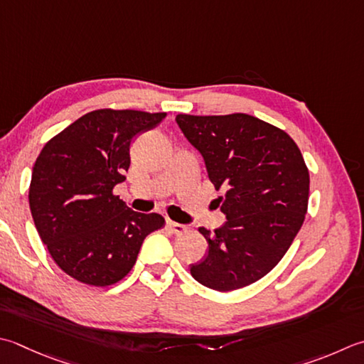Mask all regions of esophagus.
I'll return each instance as SVG.
<instances>
[{"label": "esophagus", "mask_w": 364, "mask_h": 364, "mask_svg": "<svg viewBox=\"0 0 364 364\" xmlns=\"http://www.w3.org/2000/svg\"><path fill=\"white\" fill-rule=\"evenodd\" d=\"M167 227L170 230H172L175 235H181L186 232L188 227L183 225V224H178V223H173V220H167Z\"/></svg>", "instance_id": "esophagus-1"}]
</instances>
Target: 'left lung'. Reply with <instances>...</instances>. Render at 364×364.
<instances>
[{
	"label": "left lung",
	"mask_w": 364,
	"mask_h": 364,
	"mask_svg": "<svg viewBox=\"0 0 364 364\" xmlns=\"http://www.w3.org/2000/svg\"><path fill=\"white\" fill-rule=\"evenodd\" d=\"M176 123L202 153L218 206L227 220L208 241L205 259L191 265L202 286L230 291L262 279L279 263L304 223L309 170L294 139L246 113L197 117Z\"/></svg>",
	"instance_id": "1"
}]
</instances>
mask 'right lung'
I'll use <instances>...</instances> for the list:
<instances>
[{
    "instance_id": "add662e5",
    "label": "right lung",
    "mask_w": 364,
    "mask_h": 364,
    "mask_svg": "<svg viewBox=\"0 0 364 364\" xmlns=\"http://www.w3.org/2000/svg\"><path fill=\"white\" fill-rule=\"evenodd\" d=\"M166 115L92 110L50 139L36 159L28 192L34 225L56 265L75 281L117 284L135 265L144 240L166 224L113 194L131 166L132 139Z\"/></svg>"
}]
</instances>
